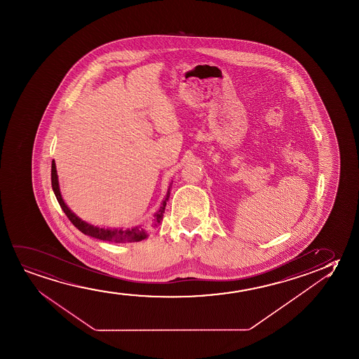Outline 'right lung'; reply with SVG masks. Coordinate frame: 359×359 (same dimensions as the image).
I'll return each instance as SVG.
<instances>
[{"label": "right lung", "mask_w": 359, "mask_h": 359, "mask_svg": "<svg viewBox=\"0 0 359 359\" xmlns=\"http://www.w3.org/2000/svg\"><path fill=\"white\" fill-rule=\"evenodd\" d=\"M51 185L54 190L55 196L57 198L60 206L65 212V215L69 217V221L72 222L77 229L82 231L86 236H92L99 241H114V243H135V241H141L143 239H147L149 233L153 229H156L163 221V213L167 206L168 200L170 196V189H172V182L168 187L167 195L163 198L161 207L154 215H153L151 221L148 223V226H136L128 229H111V228H103V226H94L88 222L81 219L74 212L69 210V207L66 205V202L62 198L61 191H60L59 177H57V170H56V164L53 161L51 164Z\"/></svg>", "instance_id": "right-lung-1"}]
</instances>
